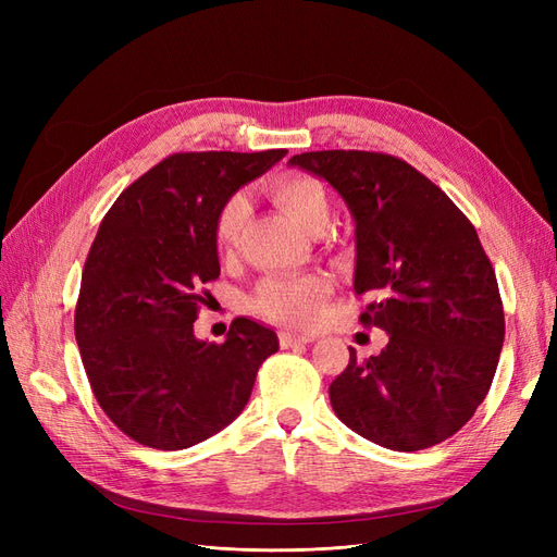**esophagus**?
I'll return each instance as SVG.
<instances>
[{
    "instance_id": "obj_1",
    "label": "esophagus",
    "mask_w": 557,
    "mask_h": 557,
    "mask_svg": "<svg viewBox=\"0 0 557 557\" xmlns=\"http://www.w3.org/2000/svg\"><path fill=\"white\" fill-rule=\"evenodd\" d=\"M278 342H281V346H283V348H293V346H305V344H311V342H313V336L283 330V332L278 334Z\"/></svg>"
}]
</instances>
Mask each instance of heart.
<instances>
[{
  "label": "heart",
  "mask_w": 557,
  "mask_h": 557,
  "mask_svg": "<svg viewBox=\"0 0 557 557\" xmlns=\"http://www.w3.org/2000/svg\"><path fill=\"white\" fill-rule=\"evenodd\" d=\"M276 205L288 213L293 221L307 232L327 225L330 221V197L325 185L309 174H281L269 183ZM250 215V201L246 195H230L213 218V242L221 252H232L239 246L244 227ZM330 293V285L323 276H276L260 283L250 299L256 313L276 320L283 325L309 327L320 318L323 299Z\"/></svg>",
  "instance_id": "b5f03b06"
}]
</instances>
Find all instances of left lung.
I'll return each mask as SVG.
<instances>
[{
	"label": "left lung",
	"mask_w": 557,
	"mask_h": 557,
	"mask_svg": "<svg viewBox=\"0 0 557 557\" xmlns=\"http://www.w3.org/2000/svg\"><path fill=\"white\" fill-rule=\"evenodd\" d=\"M293 166L325 178L356 221L360 313L391 342L350 348L330 401L344 425L391 450L442 444L485 399L504 344L495 269L467 215L409 162L369 150H313Z\"/></svg>",
	"instance_id": "8db88e82"
}]
</instances>
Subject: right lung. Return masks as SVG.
<instances>
[{
  "mask_svg": "<svg viewBox=\"0 0 557 557\" xmlns=\"http://www.w3.org/2000/svg\"><path fill=\"white\" fill-rule=\"evenodd\" d=\"M288 150L174 153L113 201L83 267L76 344L95 399L129 440L181 450L237 418L276 332L234 318L223 344L193 323L221 276L213 218Z\"/></svg>",
  "mask_w": 557,
  "mask_h": 557,
  "instance_id": "add662e5",
  "label": "right lung"
}]
</instances>
